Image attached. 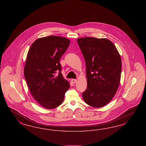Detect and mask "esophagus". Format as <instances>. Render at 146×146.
<instances>
[{"label": "esophagus", "mask_w": 146, "mask_h": 146, "mask_svg": "<svg viewBox=\"0 0 146 146\" xmlns=\"http://www.w3.org/2000/svg\"><path fill=\"white\" fill-rule=\"evenodd\" d=\"M72 83L75 84L77 82V80L76 79H72Z\"/></svg>", "instance_id": "esophagus-1"}]
</instances>
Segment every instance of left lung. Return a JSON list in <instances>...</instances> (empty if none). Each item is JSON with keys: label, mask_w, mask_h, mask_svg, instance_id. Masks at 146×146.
Instances as JSON below:
<instances>
[{"label": "left lung", "mask_w": 146, "mask_h": 146, "mask_svg": "<svg viewBox=\"0 0 146 146\" xmlns=\"http://www.w3.org/2000/svg\"><path fill=\"white\" fill-rule=\"evenodd\" d=\"M77 42L84 57L87 88L82 93L84 102L90 106H106L119 86L121 60L115 45L107 38L86 37Z\"/></svg>", "instance_id": "1"}]
</instances>
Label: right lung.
Listing matches in <instances>:
<instances>
[{
  "mask_svg": "<svg viewBox=\"0 0 146 146\" xmlns=\"http://www.w3.org/2000/svg\"><path fill=\"white\" fill-rule=\"evenodd\" d=\"M70 44L66 38L50 36L36 40L28 51L25 78L32 96L46 109L59 106L70 87L62 75L59 63Z\"/></svg>",
  "mask_w": 146,
  "mask_h": 146,
  "instance_id": "obj_1",
  "label": "right lung"
}]
</instances>
